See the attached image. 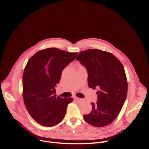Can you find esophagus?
<instances>
[{
  "mask_svg": "<svg viewBox=\"0 0 149 149\" xmlns=\"http://www.w3.org/2000/svg\"><path fill=\"white\" fill-rule=\"evenodd\" d=\"M74 99H75V100H78V101H82V100H83V99H82V98H78V97H74Z\"/></svg>",
  "mask_w": 149,
  "mask_h": 149,
  "instance_id": "obj_1",
  "label": "esophagus"
}]
</instances>
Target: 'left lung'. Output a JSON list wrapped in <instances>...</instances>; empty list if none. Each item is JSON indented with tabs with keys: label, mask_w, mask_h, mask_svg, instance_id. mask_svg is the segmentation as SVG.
Here are the masks:
<instances>
[{
	"label": "left lung",
	"mask_w": 149,
	"mask_h": 149,
	"mask_svg": "<svg viewBox=\"0 0 149 149\" xmlns=\"http://www.w3.org/2000/svg\"><path fill=\"white\" fill-rule=\"evenodd\" d=\"M86 67L88 85L97 92V101L84 120L98 127L107 125L118 116L127 94V81L121 62L112 54L96 49L82 51L76 58Z\"/></svg>",
	"instance_id": "obj_1"
}]
</instances>
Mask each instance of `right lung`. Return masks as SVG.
I'll use <instances>...</instances> for the list:
<instances>
[{
  "instance_id": "right-lung-1",
  "label": "right lung",
  "mask_w": 149,
  "mask_h": 149,
  "mask_svg": "<svg viewBox=\"0 0 149 149\" xmlns=\"http://www.w3.org/2000/svg\"><path fill=\"white\" fill-rule=\"evenodd\" d=\"M77 54L51 48L37 52L28 60L23 74V97L29 114L38 123L52 127L64 118L73 99L56 96L55 88L63 70Z\"/></svg>"
}]
</instances>
